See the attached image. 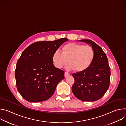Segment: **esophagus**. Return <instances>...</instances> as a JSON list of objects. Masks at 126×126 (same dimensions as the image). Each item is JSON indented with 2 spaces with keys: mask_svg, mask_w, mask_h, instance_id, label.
Instances as JSON below:
<instances>
[{
  "mask_svg": "<svg viewBox=\"0 0 126 126\" xmlns=\"http://www.w3.org/2000/svg\"><path fill=\"white\" fill-rule=\"evenodd\" d=\"M69 75H70V74H69V73L67 72H65V74H64L65 77H67V76H69Z\"/></svg>",
  "mask_w": 126,
  "mask_h": 126,
  "instance_id": "1",
  "label": "esophagus"
}]
</instances>
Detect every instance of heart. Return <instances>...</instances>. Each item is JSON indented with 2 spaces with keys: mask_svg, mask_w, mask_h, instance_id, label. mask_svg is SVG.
<instances>
[{
  "mask_svg": "<svg viewBox=\"0 0 126 126\" xmlns=\"http://www.w3.org/2000/svg\"><path fill=\"white\" fill-rule=\"evenodd\" d=\"M95 56L93 48L76 43H69L62 48V52L55 51L52 55V61L57 68L60 69L68 64L69 70L82 72L91 65Z\"/></svg>",
  "mask_w": 126,
  "mask_h": 126,
  "instance_id": "heart-1",
  "label": "heart"
}]
</instances>
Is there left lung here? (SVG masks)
I'll use <instances>...</instances> for the list:
<instances>
[{"label": "left lung", "mask_w": 126, "mask_h": 126, "mask_svg": "<svg viewBox=\"0 0 126 126\" xmlns=\"http://www.w3.org/2000/svg\"><path fill=\"white\" fill-rule=\"evenodd\" d=\"M90 44L95 52L94 60L87 70L72 74L75 83L72 92L83 101H95L101 98L108 89L110 82V68L106 54L102 49L92 40H79Z\"/></svg>", "instance_id": "left-lung-1"}]
</instances>
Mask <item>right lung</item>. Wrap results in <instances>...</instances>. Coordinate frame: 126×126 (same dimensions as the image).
<instances>
[{
    "mask_svg": "<svg viewBox=\"0 0 126 126\" xmlns=\"http://www.w3.org/2000/svg\"><path fill=\"white\" fill-rule=\"evenodd\" d=\"M63 38L52 41L35 42L22 53L15 71L16 86L22 97L30 102L49 99L57 84L64 79V71L56 68L52 55L65 42Z\"/></svg>",
    "mask_w": 126,
    "mask_h": 126,
    "instance_id": "1",
    "label": "right lung"
}]
</instances>
